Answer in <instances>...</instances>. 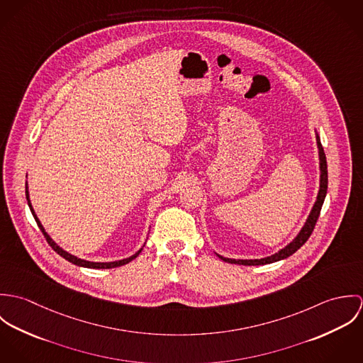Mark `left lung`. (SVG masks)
Returning <instances> with one entry per match:
<instances>
[{"label":"left lung","instance_id":"obj_1","mask_svg":"<svg viewBox=\"0 0 363 363\" xmlns=\"http://www.w3.org/2000/svg\"><path fill=\"white\" fill-rule=\"evenodd\" d=\"M315 143H317V150H318V169H320V184H318V193H317V197H315V201L313 204V207L311 209V213L305 222V225L302 226V229L299 230V233L295 236V239L292 242H289L285 247H282L281 250H278L277 253L268 256V257H264V259H228V257H223L218 253H215L218 257L226 262H230V264H242V265H264V264H271V262H275V261H279V259H286L289 256H292L298 249H301L306 240L309 239V236L314 229V225L318 219V215H320V211L323 207V203H324V199H325V194H327V184H328V176H327V160H325V154L323 151V147H321V143H320V137L315 131Z\"/></svg>","mask_w":363,"mask_h":363}]
</instances>
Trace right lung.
<instances>
[{
	"label": "right lung",
	"instance_id": "add662e5",
	"mask_svg": "<svg viewBox=\"0 0 363 363\" xmlns=\"http://www.w3.org/2000/svg\"><path fill=\"white\" fill-rule=\"evenodd\" d=\"M26 190H25V193H26V200H28V206H29V209H30V212H32V215H33V218H35V220H36V223H38V226H39V229L42 230V233L45 235V238H46V240H48V243L52 246V250L57 253V255H60L61 257H64V259H67V261H69V262H72V264H75V265H78V267H85V268H94V269H106V268H114V267H120V265H124V264H128L130 261H133V259H135L141 252H143V247L138 250V252H135L133 256H130V257H127V259H117V261H108V262H98V261H88V259H79V257H77V256H74V255H71V253H68V252H65L64 249H61L54 240H52V238H50V235L46 232V229L43 228V225L40 223V220H39V218H38V215H36V212H35V209L32 207V203H30V199H29V189H28V182H26Z\"/></svg>",
	"mask_w": 363,
	"mask_h": 363
}]
</instances>
